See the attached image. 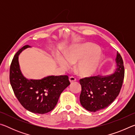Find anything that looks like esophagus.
<instances>
[{
  "mask_svg": "<svg viewBox=\"0 0 135 135\" xmlns=\"http://www.w3.org/2000/svg\"><path fill=\"white\" fill-rule=\"evenodd\" d=\"M69 80H70L71 83H74V82L76 80V79L74 77H70V78H69Z\"/></svg>",
  "mask_w": 135,
  "mask_h": 135,
  "instance_id": "esophagus-1",
  "label": "esophagus"
}]
</instances>
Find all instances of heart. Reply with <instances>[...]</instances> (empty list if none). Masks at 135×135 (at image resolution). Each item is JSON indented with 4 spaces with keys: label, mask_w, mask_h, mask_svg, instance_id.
Segmentation results:
<instances>
[{
    "label": "heart",
    "mask_w": 135,
    "mask_h": 135,
    "mask_svg": "<svg viewBox=\"0 0 135 135\" xmlns=\"http://www.w3.org/2000/svg\"><path fill=\"white\" fill-rule=\"evenodd\" d=\"M102 58L99 47L92 43H87L75 46L65 54L64 59L57 57L56 61L61 67L66 68L81 59L76 64V69L80 76L88 77L97 71Z\"/></svg>",
    "instance_id": "1"
}]
</instances>
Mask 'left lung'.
<instances>
[{"mask_svg":"<svg viewBox=\"0 0 135 135\" xmlns=\"http://www.w3.org/2000/svg\"><path fill=\"white\" fill-rule=\"evenodd\" d=\"M115 61L117 68L114 74L80 80L81 86L80 101L88 111L96 112L107 108L119 94L124 77L123 61L120 54L117 53Z\"/></svg>","mask_w":135,"mask_h":135,"instance_id":"obj_1","label":"left lung"}]
</instances>
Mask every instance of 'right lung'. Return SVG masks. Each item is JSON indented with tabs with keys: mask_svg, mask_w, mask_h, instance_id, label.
I'll list each match as a JSON object with an SVG mask.
<instances>
[{
	"mask_svg": "<svg viewBox=\"0 0 135 135\" xmlns=\"http://www.w3.org/2000/svg\"><path fill=\"white\" fill-rule=\"evenodd\" d=\"M29 45L18 51L10 66L9 80L14 94L22 107L33 113H49L56 106L61 93L70 84L67 76H50L41 80H28L20 70L18 55Z\"/></svg>",
	"mask_w": 135,
	"mask_h": 135,
	"instance_id": "right-lung-1",
	"label": "right lung"
}]
</instances>
